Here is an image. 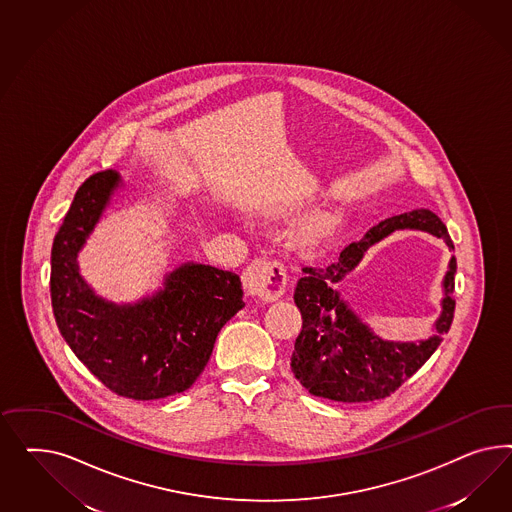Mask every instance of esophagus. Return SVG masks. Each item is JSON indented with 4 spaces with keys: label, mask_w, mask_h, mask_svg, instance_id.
<instances>
[{
    "label": "esophagus",
    "mask_w": 512,
    "mask_h": 512,
    "mask_svg": "<svg viewBox=\"0 0 512 512\" xmlns=\"http://www.w3.org/2000/svg\"><path fill=\"white\" fill-rule=\"evenodd\" d=\"M289 274L279 261L257 259L244 272V289L249 296L261 300H276L287 291Z\"/></svg>",
    "instance_id": "1"
}]
</instances>
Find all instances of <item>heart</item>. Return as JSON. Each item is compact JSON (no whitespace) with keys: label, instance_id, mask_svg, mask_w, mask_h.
I'll list each match as a JSON object with an SVG mask.
<instances>
[{"label":"heart","instance_id":"1","mask_svg":"<svg viewBox=\"0 0 512 512\" xmlns=\"http://www.w3.org/2000/svg\"><path fill=\"white\" fill-rule=\"evenodd\" d=\"M341 225V217L338 212H317L315 216L308 217L304 223H300V227L296 229L295 242L300 246H313L321 240H325L326 236L338 231Z\"/></svg>","mask_w":512,"mask_h":512}]
</instances>
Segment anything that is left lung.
Returning <instances> with one entry per match:
<instances>
[{"instance_id": "obj_1", "label": "left lung", "mask_w": 512, "mask_h": 512, "mask_svg": "<svg viewBox=\"0 0 512 512\" xmlns=\"http://www.w3.org/2000/svg\"><path fill=\"white\" fill-rule=\"evenodd\" d=\"M398 229L426 231L443 238L454 249L445 223L434 212L422 208L381 221L358 242L341 249L334 263L323 268H302L304 274L295 289L302 330L295 341L291 368L302 387L308 388L313 396L345 403L383 400L434 355L441 336L449 332L456 306L450 296L454 289L456 257L450 259L449 272L443 281L445 298L441 302L443 311L435 321L437 336L419 343L379 338L334 289L373 244Z\"/></svg>"}]
</instances>
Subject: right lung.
I'll return each mask as SVG.
<instances>
[{"label":"right lung","instance_id":"add662e5","mask_svg":"<svg viewBox=\"0 0 512 512\" xmlns=\"http://www.w3.org/2000/svg\"><path fill=\"white\" fill-rule=\"evenodd\" d=\"M118 186V172L103 171L78 187L52 244V310L63 340L105 387L159 400L197 381L219 330L244 308V291L233 272L187 263L137 304L95 295L78 274L77 255Z\"/></svg>","mask_w":512,"mask_h":512}]
</instances>
